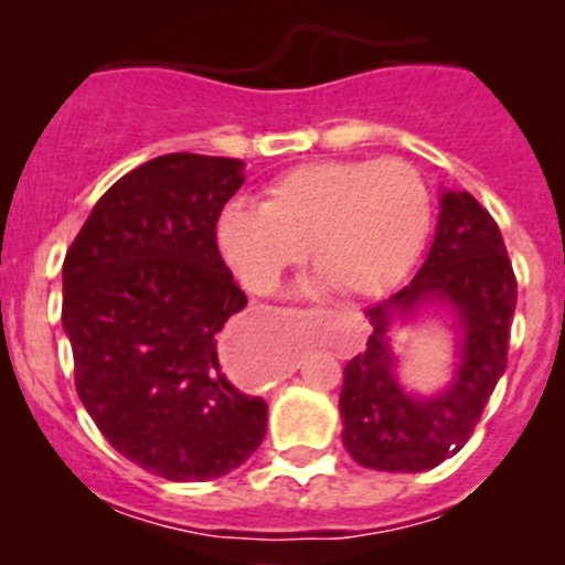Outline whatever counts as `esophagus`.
Returning a JSON list of instances; mask_svg holds the SVG:
<instances>
[{"label": "esophagus", "instance_id": "esophagus-1", "mask_svg": "<svg viewBox=\"0 0 565 565\" xmlns=\"http://www.w3.org/2000/svg\"><path fill=\"white\" fill-rule=\"evenodd\" d=\"M221 361H224V369L237 383H254V380H259V366H254L246 344L237 335H226L224 347H221Z\"/></svg>", "mask_w": 565, "mask_h": 565}]
</instances>
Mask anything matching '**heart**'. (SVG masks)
<instances>
[{
	"label": "heart",
	"mask_w": 565,
	"mask_h": 565,
	"mask_svg": "<svg viewBox=\"0 0 565 565\" xmlns=\"http://www.w3.org/2000/svg\"><path fill=\"white\" fill-rule=\"evenodd\" d=\"M429 224V188L413 163L322 158L273 177L262 207L226 204L215 241L254 292H273L309 248L319 270L311 292L333 287L344 298L369 300L404 281Z\"/></svg>",
	"instance_id": "1"
}]
</instances>
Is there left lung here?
<instances>
[{
	"instance_id": "1",
	"label": "left lung",
	"mask_w": 565,
	"mask_h": 565,
	"mask_svg": "<svg viewBox=\"0 0 565 565\" xmlns=\"http://www.w3.org/2000/svg\"><path fill=\"white\" fill-rule=\"evenodd\" d=\"M426 308H446L458 328L452 383L429 397L397 383L390 347L392 324ZM514 309L516 278L498 224L467 191L443 188L424 265L407 287L366 309L372 335L344 366L339 409L350 457L383 472L431 470L454 457L503 377Z\"/></svg>"
}]
</instances>
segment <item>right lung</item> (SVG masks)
Masks as SVG:
<instances>
[{
	"instance_id": "1",
	"label": "right lung",
	"mask_w": 565,
	"mask_h": 565,
	"mask_svg": "<svg viewBox=\"0 0 565 565\" xmlns=\"http://www.w3.org/2000/svg\"><path fill=\"white\" fill-rule=\"evenodd\" d=\"M243 182L237 158H152L98 199L62 265L78 398L111 448L169 481L226 476L265 440L267 404L218 363L248 300L215 221Z\"/></svg>"
}]
</instances>
